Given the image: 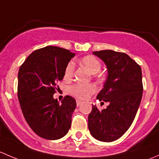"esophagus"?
<instances>
[{
    "mask_svg": "<svg viewBox=\"0 0 159 159\" xmlns=\"http://www.w3.org/2000/svg\"><path fill=\"white\" fill-rule=\"evenodd\" d=\"M76 106H80V105H81V103H82V101H80V99H76Z\"/></svg>",
    "mask_w": 159,
    "mask_h": 159,
    "instance_id": "esophagus-1",
    "label": "esophagus"
}]
</instances>
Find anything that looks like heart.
I'll use <instances>...</instances> for the list:
<instances>
[{"instance_id": "b5f03b06", "label": "heart", "mask_w": 159, "mask_h": 159, "mask_svg": "<svg viewBox=\"0 0 159 159\" xmlns=\"http://www.w3.org/2000/svg\"><path fill=\"white\" fill-rule=\"evenodd\" d=\"M82 65L86 66L93 74H96L101 70V63L96 57L92 55L85 56L80 60ZM74 63L70 62L64 70V78L69 80L73 76L74 73ZM96 91V87L93 84L75 83L69 86L68 92L70 95L80 99H86Z\"/></svg>"}]
</instances>
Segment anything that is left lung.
Wrapping results in <instances>:
<instances>
[{"mask_svg": "<svg viewBox=\"0 0 159 159\" xmlns=\"http://www.w3.org/2000/svg\"><path fill=\"white\" fill-rule=\"evenodd\" d=\"M93 54L103 60L108 69L104 87L96 99L109 104L102 110L93 105L88 127L97 140L113 142L129 129L139 107L143 91L142 69L126 53L105 50Z\"/></svg>", "mask_w": 159, "mask_h": 159, "instance_id": "1", "label": "left lung"}]
</instances>
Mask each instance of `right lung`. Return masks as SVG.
I'll list each match as a JSON object with an SVG mask.
<instances>
[{"mask_svg": "<svg viewBox=\"0 0 159 159\" xmlns=\"http://www.w3.org/2000/svg\"><path fill=\"white\" fill-rule=\"evenodd\" d=\"M74 55L48 46L30 53L20 66L17 96L23 115L31 129L45 139H61L71 126L76 100L66 96L60 103L53 95Z\"/></svg>", "mask_w": 159, "mask_h": 159, "instance_id": "add662e5", "label": "right lung"}]
</instances>
